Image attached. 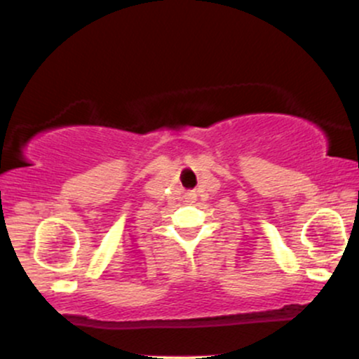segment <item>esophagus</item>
<instances>
[{
	"label": "esophagus",
	"instance_id": "obj_1",
	"mask_svg": "<svg viewBox=\"0 0 359 359\" xmlns=\"http://www.w3.org/2000/svg\"><path fill=\"white\" fill-rule=\"evenodd\" d=\"M194 201H196V192L185 194V203H194Z\"/></svg>",
	"mask_w": 359,
	"mask_h": 359
}]
</instances>
